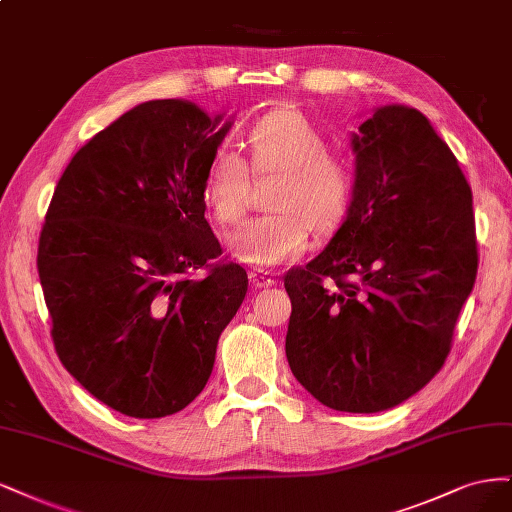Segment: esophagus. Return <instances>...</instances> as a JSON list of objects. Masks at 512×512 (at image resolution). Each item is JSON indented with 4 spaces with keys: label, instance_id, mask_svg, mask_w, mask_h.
<instances>
[{
    "label": "esophagus",
    "instance_id": "obj_1",
    "mask_svg": "<svg viewBox=\"0 0 512 512\" xmlns=\"http://www.w3.org/2000/svg\"><path fill=\"white\" fill-rule=\"evenodd\" d=\"M249 278H251V285L255 289H268V287L276 285V278L268 272H251Z\"/></svg>",
    "mask_w": 512,
    "mask_h": 512
}]
</instances>
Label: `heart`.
<instances>
[{"label": "heart", "instance_id": "1", "mask_svg": "<svg viewBox=\"0 0 512 512\" xmlns=\"http://www.w3.org/2000/svg\"><path fill=\"white\" fill-rule=\"evenodd\" d=\"M251 166L257 176H274L268 206L274 208L227 236L234 259L270 270L298 259L310 244V223L329 232L344 219L355 187L349 159L327 151V140L304 114L276 110L249 131ZM251 172L238 153L219 148L208 161L202 197L212 219L234 225L249 200Z\"/></svg>", "mask_w": 512, "mask_h": 512}]
</instances>
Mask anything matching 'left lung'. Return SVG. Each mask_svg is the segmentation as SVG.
<instances>
[{"instance_id":"8db88e82","label":"left lung","mask_w":512,"mask_h":512,"mask_svg":"<svg viewBox=\"0 0 512 512\" xmlns=\"http://www.w3.org/2000/svg\"><path fill=\"white\" fill-rule=\"evenodd\" d=\"M351 148L355 187L342 225L285 276V353L321 404L381 412L430 383L451 351L478 266L472 191L417 108H374Z\"/></svg>"}]
</instances>
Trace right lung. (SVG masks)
Wrapping results in <instances>:
<instances>
[{"label": "right lung", "instance_id": "1", "mask_svg": "<svg viewBox=\"0 0 512 512\" xmlns=\"http://www.w3.org/2000/svg\"><path fill=\"white\" fill-rule=\"evenodd\" d=\"M234 117L189 100L125 112L72 157L40 234L38 272L61 364L136 419L189 406L249 278L223 263L202 185Z\"/></svg>", "mask_w": 512, "mask_h": 512}]
</instances>
